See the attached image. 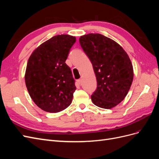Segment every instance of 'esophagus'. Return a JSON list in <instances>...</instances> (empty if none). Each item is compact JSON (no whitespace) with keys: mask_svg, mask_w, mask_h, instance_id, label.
Listing matches in <instances>:
<instances>
[{"mask_svg":"<svg viewBox=\"0 0 159 159\" xmlns=\"http://www.w3.org/2000/svg\"><path fill=\"white\" fill-rule=\"evenodd\" d=\"M77 82H78V84L79 85H80L81 84V82H82V80H81V79H80V80H77Z\"/></svg>","mask_w":159,"mask_h":159,"instance_id":"1","label":"esophagus"}]
</instances>
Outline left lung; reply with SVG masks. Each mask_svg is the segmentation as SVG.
Returning a JSON list of instances; mask_svg holds the SVG:
<instances>
[{
  "label": "left lung",
  "mask_w": 159,
  "mask_h": 159,
  "mask_svg": "<svg viewBox=\"0 0 159 159\" xmlns=\"http://www.w3.org/2000/svg\"><path fill=\"white\" fill-rule=\"evenodd\" d=\"M80 43L97 79L91 101L101 108L115 107L126 97L133 82V68L129 56L116 42L100 34L81 36Z\"/></svg>",
  "instance_id": "left-lung-1"
}]
</instances>
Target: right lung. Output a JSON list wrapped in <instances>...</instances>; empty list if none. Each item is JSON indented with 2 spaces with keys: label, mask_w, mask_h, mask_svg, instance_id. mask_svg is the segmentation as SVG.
<instances>
[{
  "label": "right lung",
  "mask_w": 159,
  "mask_h": 159,
  "mask_svg": "<svg viewBox=\"0 0 159 159\" xmlns=\"http://www.w3.org/2000/svg\"><path fill=\"white\" fill-rule=\"evenodd\" d=\"M75 37L57 35L38 46L28 59L25 83L33 102L41 109L57 113L71 104L76 87L66 64Z\"/></svg>",
  "instance_id": "obj_1"
}]
</instances>
